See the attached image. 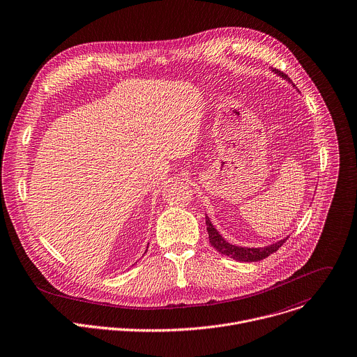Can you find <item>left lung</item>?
<instances>
[{"mask_svg": "<svg viewBox=\"0 0 357 357\" xmlns=\"http://www.w3.org/2000/svg\"><path fill=\"white\" fill-rule=\"evenodd\" d=\"M272 71H275L278 75L283 77L284 79L290 81V78L280 70H276V68H272ZM206 225H207V232H208V241L211 244V247L222 254V255H227L235 261H240V262H258V261H262L265 258H268L271 254L276 252L284 243L287 238L284 240H280L269 247H264V248H245V247H236V245H232L229 243H227L222 236L218 234V231L213 227L210 218L206 215Z\"/></svg>", "mask_w": 357, "mask_h": 357, "instance_id": "left-lung-1", "label": "left lung"}]
</instances>
